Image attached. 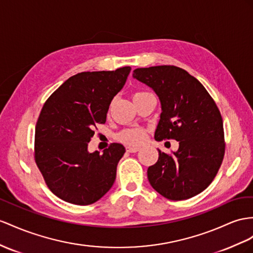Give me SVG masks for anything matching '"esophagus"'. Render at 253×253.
<instances>
[{"label":"esophagus","mask_w":253,"mask_h":253,"mask_svg":"<svg viewBox=\"0 0 253 253\" xmlns=\"http://www.w3.org/2000/svg\"><path fill=\"white\" fill-rule=\"evenodd\" d=\"M140 150V147L138 146H127L126 151L129 153H137Z\"/></svg>","instance_id":"34e87169"}]
</instances>
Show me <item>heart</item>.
<instances>
[{
  "label": "heart",
  "mask_w": 253,
  "mask_h": 253,
  "mask_svg": "<svg viewBox=\"0 0 253 253\" xmlns=\"http://www.w3.org/2000/svg\"><path fill=\"white\" fill-rule=\"evenodd\" d=\"M143 94V93H135V95ZM119 139L127 144H133L137 145L142 143L145 140V131L141 128H131V129H126V130L122 131L119 134Z\"/></svg>",
  "instance_id": "b5f03b06"
}]
</instances>
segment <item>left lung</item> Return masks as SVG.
<instances>
[{
    "label": "left lung",
    "instance_id": "8db88e82",
    "mask_svg": "<svg viewBox=\"0 0 253 253\" xmlns=\"http://www.w3.org/2000/svg\"><path fill=\"white\" fill-rule=\"evenodd\" d=\"M132 77L150 86L160 100L155 140L174 139L178 150L148 167L147 178L161 196L187 200L210 186L224 156L221 114L201 82L186 70L170 65L137 68Z\"/></svg>",
    "mask_w": 253,
    "mask_h": 253
}]
</instances>
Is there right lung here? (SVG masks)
<instances>
[{"label":"right lung","mask_w":253,"mask_h":253,"mask_svg":"<svg viewBox=\"0 0 253 253\" xmlns=\"http://www.w3.org/2000/svg\"><path fill=\"white\" fill-rule=\"evenodd\" d=\"M130 70L77 74L44 102L35 128V161L49 189L68 203H95L114 184L125 147L113 143L100 154L87 146Z\"/></svg>","instance_id":"1"}]
</instances>
